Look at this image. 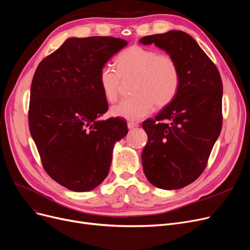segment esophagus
Wrapping results in <instances>:
<instances>
[{"instance_id": "1", "label": "esophagus", "mask_w": 250, "mask_h": 250, "mask_svg": "<svg viewBox=\"0 0 250 250\" xmlns=\"http://www.w3.org/2000/svg\"><path fill=\"white\" fill-rule=\"evenodd\" d=\"M137 126H138V124H136V123H133V122H128L127 123V127L128 128H135Z\"/></svg>"}]
</instances>
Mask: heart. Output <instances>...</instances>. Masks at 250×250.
<instances>
[{"instance_id":"obj_1","label":"heart","mask_w":250,"mask_h":250,"mask_svg":"<svg viewBox=\"0 0 250 250\" xmlns=\"http://www.w3.org/2000/svg\"><path fill=\"white\" fill-rule=\"evenodd\" d=\"M116 70L104 65L99 72V83L104 98L116 101L121 79L135 77L131 98L114 105L110 113L115 117L137 122L157 108L167 106L178 93L180 69L177 61L167 54H159L152 48L132 46L115 58Z\"/></svg>"}]
</instances>
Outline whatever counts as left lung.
<instances>
[{
  "label": "left lung",
  "mask_w": 250,
  "mask_h": 250,
  "mask_svg": "<svg viewBox=\"0 0 250 250\" xmlns=\"http://www.w3.org/2000/svg\"><path fill=\"white\" fill-rule=\"evenodd\" d=\"M140 44L165 50L178 63V93L155 118L142 125L148 142L142 152L147 180L157 188L181 189L204 170L223 124V83L213 62L181 30L147 36Z\"/></svg>",
  "instance_id": "obj_1"
}]
</instances>
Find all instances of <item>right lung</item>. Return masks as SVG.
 I'll list each match as a JSON object with an SVG mask.
<instances>
[{
    "mask_svg": "<svg viewBox=\"0 0 250 250\" xmlns=\"http://www.w3.org/2000/svg\"><path fill=\"white\" fill-rule=\"evenodd\" d=\"M127 45L112 37L69 38L39 64L31 82L28 125L48 175L74 192L95 189L109 172L123 118L108 110L99 83L105 63Z\"/></svg>",
    "mask_w": 250,
    "mask_h": 250,
    "instance_id": "right-lung-1",
    "label": "right lung"
}]
</instances>
